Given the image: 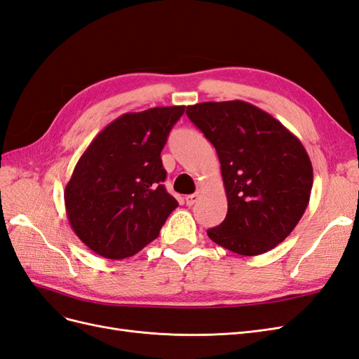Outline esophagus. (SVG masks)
<instances>
[{"label":"esophagus","instance_id":"34e87169","mask_svg":"<svg viewBox=\"0 0 359 359\" xmlns=\"http://www.w3.org/2000/svg\"><path fill=\"white\" fill-rule=\"evenodd\" d=\"M198 199H199V194H196V193L189 194V196H186V203H187L189 206H191V205H194V203L198 202Z\"/></svg>","mask_w":359,"mask_h":359}]
</instances>
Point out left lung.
Here are the masks:
<instances>
[{
    "instance_id": "1",
    "label": "left lung",
    "mask_w": 359,
    "mask_h": 359,
    "mask_svg": "<svg viewBox=\"0 0 359 359\" xmlns=\"http://www.w3.org/2000/svg\"><path fill=\"white\" fill-rule=\"evenodd\" d=\"M190 121L214 145L227 198L210 240L241 256L283 243L310 201L313 166L306 148L268 112L243 100L187 106Z\"/></svg>"
}]
</instances>
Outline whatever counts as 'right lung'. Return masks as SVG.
<instances>
[{"mask_svg": "<svg viewBox=\"0 0 359 359\" xmlns=\"http://www.w3.org/2000/svg\"><path fill=\"white\" fill-rule=\"evenodd\" d=\"M186 106L124 114L94 137L64 190L72 229L94 253L126 259L154 241L177 199L160 153Z\"/></svg>", "mask_w": 359, "mask_h": 359, "instance_id": "right-lung-1", "label": "right lung"}]
</instances>
